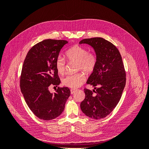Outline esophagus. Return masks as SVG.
Wrapping results in <instances>:
<instances>
[{"label": "esophagus", "mask_w": 149, "mask_h": 149, "mask_svg": "<svg viewBox=\"0 0 149 149\" xmlns=\"http://www.w3.org/2000/svg\"><path fill=\"white\" fill-rule=\"evenodd\" d=\"M70 91H71V94H74V93L76 91V89H71L70 90Z\"/></svg>", "instance_id": "esophagus-1"}]
</instances>
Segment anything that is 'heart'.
Here are the masks:
<instances>
[{
    "instance_id": "b5f03b06",
    "label": "heart",
    "mask_w": 149,
    "mask_h": 149,
    "mask_svg": "<svg viewBox=\"0 0 149 149\" xmlns=\"http://www.w3.org/2000/svg\"><path fill=\"white\" fill-rule=\"evenodd\" d=\"M68 60L70 61H77L76 69L82 70L86 73H91L95 68L97 58L95 54L89 53L86 49L78 45H75L68 49L66 52ZM56 68L58 73L63 74L66 70V61L65 58L59 55L55 62ZM85 81V76L83 73L68 74L62 79V83L67 87L77 88Z\"/></svg>"
}]
</instances>
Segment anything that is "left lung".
I'll return each mask as SVG.
<instances>
[{
    "instance_id": "left-lung-1",
    "label": "left lung",
    "mask_w": 149,
    "mask_h": 149,
    "mask_svg": "<svg viewBox=\"0 0 149 149\" xmlns=\"http://www.w3.org/2000/svg\"><path fill=\"white\" fill-rule=\"evenodd\" d=\"M83 43L93 48L97 63L86 82L94 89H84L81 109L89 118L100 119L109 115L119 102L125 86V71L118 49L112 43L95 37L83 39L79 42Z\"/></svg>"
}]
</instances>
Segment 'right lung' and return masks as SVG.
<instances>
[{"instance_id": "right-lung-1", "label": "right lung", "mask_w": 149, "mask_h": 149, "mask_svg": "<svg viewBox=\"0 0 149 149\" xmlns=\"http://www.w3.org/2000/svg\"><path fill=\"white\" fill-rule=\"evenodd\" d=\"M66 40L47 39L36 44L29 51L22 66L20 89L30 109L40 119L56 118L63 111L70 96L68 88L56 89L51 93L49 86L60 83L55 62Z\"/></svg>"}]
</instances>
